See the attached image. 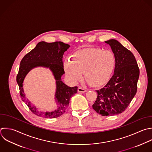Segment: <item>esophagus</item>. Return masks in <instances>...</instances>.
I'll return each mask as SVG.
<instances>
[{
    "label": "esophagus",
    "mask_w": 152,
    "mask_h": 152,
    "mask_svg": "<svg viewBox=\"0 0 152 152\" xmlns=\"http://www.w3.org/2000/svg\"><path fill=\"white\" fill-rule=\"evenodd\" d=\"M86 91V90L81 87H79L78 88V92H79V93H85Z\"/></svg>",
    "instance_id": "1"
}]
</instances>
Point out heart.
Segmentation results:
<instances>
[{
    "instance_id": "1",
    "label": "heart",
    "mask_w": 152,
    "mask_h": 152,
    "mask_svg": "<svg viewBox=\"0 0 152 152\" xmlns=\"http://www.w3.org/2000/svg\"><path fill=\"white\" fill-rule=\"evenodd\" d=\"M72 60L64 62L65 73L72 83L80 80L84 72L85 78L94 87L104 84L110 77L116 65L114 53L109 50L86 48L74 52Z\"/></svg>"
}]
</instances>
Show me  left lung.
<instances>
[{"mask_svg": "<svg viewBox=\"0 0 152 152\" xmlns=\"http://www.w3.org/2000/svg\"><path fill=\"white\" fill-rule=\"evenodd\" d=\"M104 42L110 46L116 65L112 77L104 87L96 90L97 97L92 107L105 116L121 113L127 108L137 93L140 71L131 51L115 39Z\"/></svg>", "mask_w": 152, "mask_h": 152, "instance_id": "1", "label": "left lung"}]
</instances>
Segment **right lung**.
Returning a JSON list of instances; mask_svg holds the SVG:
<instances>
[{
  "label": "right lung",
  "instance_id": "1",
  "mask_svg": "<svg viewBox=\"0 0 152 152\" xmlns=\"http://www.w3.org/2000/svg\"><path fill=\"white\" fill-rule=\"evenodd\" d=\"M70 46L61 42L47 43L39 42L34 49L28 53L20 62L17 82L19 86L21 99L24 101L30 110L35 115L46 118H55L61 116L65 112L68 106L70 98L77 93V86L71 87L62 81L61 77L65 74L63 55ZM37 67L49 68L52 71L56 80V101L57 104L56 110L52 112L39 111L35 105L25 97L23 88V82L31 69Z\"/></svg>",
  "mask_w": 152,
  "mask_h": 152
}]
</instances>
